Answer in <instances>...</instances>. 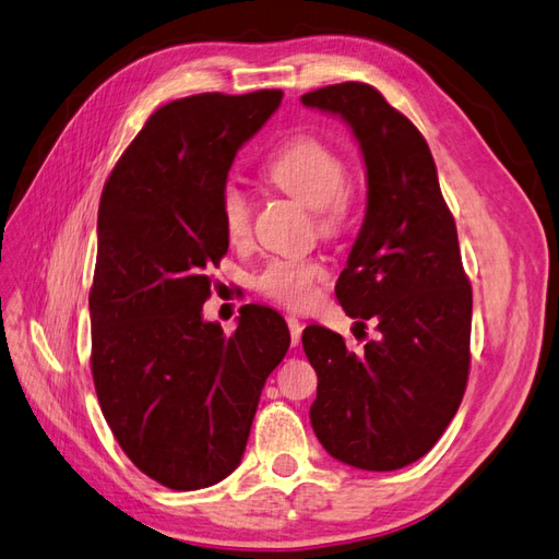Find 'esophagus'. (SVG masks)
<instances>
[{
	"instance_id": "34e87169",
	"label": "esophagus",
	"mask_w": 559,
	"mask_h": 559,
	"mask_svg": "<svg viewBox=\"0 0 559 559\" xmlns=\"http://www.w3.org/2000/svg\"><path fill=\"white\" fill-rule=\"evenodd\" d=\"M286 324H289V333H292V345L296 347L300 343V333H302V324L296 317H286Z\"/></svg>"
}]
</instances>
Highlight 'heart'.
I'll use <instances>...</instances> for the list:
<instances>
[{"label": "heart", "instance_id": "heart-1", "mask_svg": "<svg viewBox=\"0 0 559 559\" xmlns=\"http://www.w3.org/2000/svg\"><path fill=\"white\" fill-rule=\"evenodd\" d=\"M261 175L282 193L296 198L314 210V222L321 238H337L345 230L349 214L347 183L349 170L345 158L335 148L310 134L284 142L270 156ZM224 230L230 242H242L251 230L249 195L235 183H226L218 198ZM329 277L326 263L308 259H275L253 280L257 289L284 308H310L317 298V286Z\"/></svg>", "mask_w": 559, "mask_h": 559}]
</instances>
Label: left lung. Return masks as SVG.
<instances>
[{
	"mask_svg": "<svg viewBox=\"0 0 559 559\" xmlns=\"http://www.w3.org/2000/svg\"><path fill=\"white\" fill-rule=\"evenodd\" d=\"M300 99L341 116L361 146L366 216L335 296L380 333L354 352L324 326L302 331L317 370L310 421L335 460L403 468L443 436L468 380L473 296L456 226L427 140L380 91L347 81Z\"/></svg>",
	"mask_w": 559,
	"mask_h": 559,
	"instance_id": "8db88e82",
	"label": "left lung"
}]
</instances>
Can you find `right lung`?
I'll return each mask as SVG.
<instances>
[{"mask_svg": "<svg viewBox=\"0 0 559 559\" xmlns=\"http://www.w3.org/2000/svg\"><path fill=\"white\" fill-rule=\"evenodd\" d=\"M282 91L200 93L148 116L99 198L88 296L99 408L128 460L170 489L240 464L261 389L289 349L275 310L245 306L226 335L202 319L228 251L218 198L238 148Z\"/></svg>", "mask_w": 559, "mask_h": 559, "instance_id": "add662e5", "label": "right lung"}]
</instances>
